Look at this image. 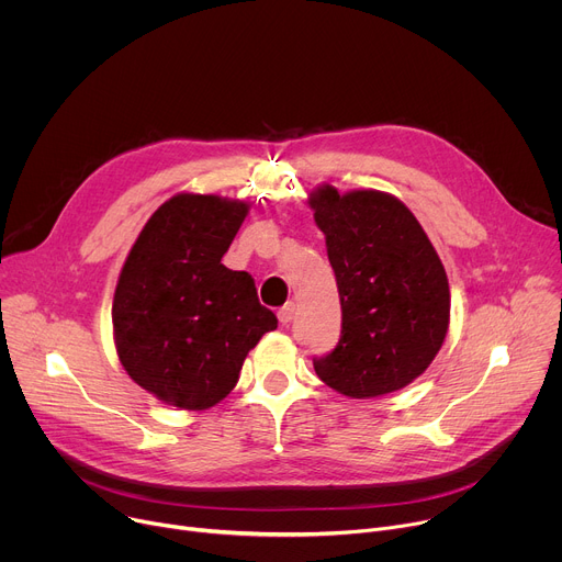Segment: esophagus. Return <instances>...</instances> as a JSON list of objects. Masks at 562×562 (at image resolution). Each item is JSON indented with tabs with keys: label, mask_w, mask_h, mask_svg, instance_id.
<instances>
[{
	"label": "esophagus",
	"mask_w": 562,
	"mask_h": 562,
	"mask_svg": "<svg viewBox=\"0 0 562 562\" xmlns=\"http://www.w3.org/2000/svg\"><path fill=\"white\" fill-rule=\"evenodd\" d=\"M277 317H279V322H281L283 326H288V324L294 319V304H285L283 308H279Z\"/></svg>",
	"instance_id": "34e87169"
}]
</instances>
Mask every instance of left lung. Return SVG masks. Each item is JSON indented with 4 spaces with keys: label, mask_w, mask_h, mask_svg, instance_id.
<instances>
[{
    "label": "left lung",
    "mask_w": 562,
    "mask_h": 562,
    "mask_svg": "<svg viewBox=\"0 0 562 562\" xmlns=\"http://www.w3.org/2000/svg\"><path fill=\"white\" fill-rule=\"evenodd\" d=\"M326 236L339 304L337 347L315 358L317 375L351 398L403 390L439 353L450 324V288L439 254L414 213L382 191L311 195Z\"/></svg>",
    "instance_id": "8db88e82"
}]
</instances>
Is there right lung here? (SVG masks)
<instances>
[{
    "label": "right lung",
    "instance_id": "1",
    "mask_svg": "<svg viewBox=\"0 0 562 562\" xmlns=\"http://www.w3.org/2000/svg\"><path fill=\"white\" fill-rule=\"evenodd\" d=\"M247 209L180 193L150 215L123 263L112 304L119 360L172 407L221 403L247 353L279 324L258 304L254 279L221 263Z\"/></svg>",
    "mask_w": 562,
    "mask_h": 562
}]
</instances>
